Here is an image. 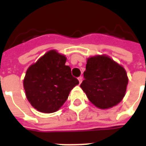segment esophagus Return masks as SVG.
<instances>
[{
    "instance_id": "1",
    "label": "esophagus",
    "mask_w": 146,
    "mask_h": 146,
    "mask_svg": "<svg viewBox=\"0 0 146 146\" xmlns=\"http://www.w3.org/2000/svg\"><path fill=\"white\" fill-rule=\"evenodd\" d=\"M78 80H79L80 84H81V82H82V80H83L82 76H80V77H78Z\"/></svg>"
}]
</instances>
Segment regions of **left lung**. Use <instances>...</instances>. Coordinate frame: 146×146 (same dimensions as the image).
<instances>
[{"label": "left lung", "instance_id": "left-lung-1", "mask_svg": "<svg viewBox=\"0 0 146 146\" xmlns=\"http://www.w3.org/2000/svg\"><path fill=\"white\" fill-rule=\"evenodd\" d=\"M80 88L99 109H109L124 97L128 78L124 68L106 55L88 58Z\"/></svg>", "mask_w": 146, "mask_h": 146}]
</instances>
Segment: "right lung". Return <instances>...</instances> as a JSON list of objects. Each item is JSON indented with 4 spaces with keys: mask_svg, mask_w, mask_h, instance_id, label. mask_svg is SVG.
Segmentation results:
<instances>
[{
    "mask_svg": "<svg viewBox=\"0 0 146 146\" xmlns=\"http://www.w3.org/2000/svg\"><path fill=\"white\" fill-rule=\"evenodd\" d=\"M66 62L65 55L51 50L28 68L23 87L28 101L39 112H56L79 84Z\"/></svg>",
    "mask_w": 146,
    "mask_h": 146,
    "instance_id": "1",
    "label": "right lung"
}]
</instances>
